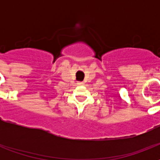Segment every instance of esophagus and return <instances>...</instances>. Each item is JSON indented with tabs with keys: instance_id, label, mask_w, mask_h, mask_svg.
Returning a JSON list of instances; mask_svg holds the SVG:
<instances>
[{
	"instance_id": "34e87169",
	"label": "esophagus",
	"mask_w": 160,
	"mask_h": 160,
	"mask_svg": "<svg viewBox=\"0 0 160 160\" xmlns=\"http://www.w3.org/2000/svg\"><path fill=\"white\" fill-rule=\"evenodd\" d=\"M77 85H84V83H83V82H78Z\"/></svg>"
}]
</instances>
